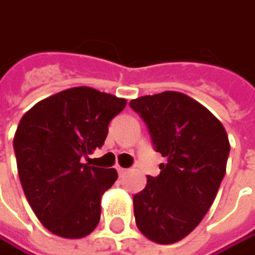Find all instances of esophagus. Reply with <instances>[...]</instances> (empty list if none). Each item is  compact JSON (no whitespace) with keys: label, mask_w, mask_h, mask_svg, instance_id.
<instances>
[{"label":"esophagus","mask_w":255,"mask_h":255,"mask_svg":"<svg viewBox=\"0 0 255 255\" xmlns=\"http://www.w3.org/2000/svg\"><path fill=\"white\" fill-rule=\"evenodd\" d=\"M117 170H118V174H120V176H124V174L127 173V169H124V167H120V166L117 167Z\"/></svg>","instance_id":"obj_1"}]
</instances>
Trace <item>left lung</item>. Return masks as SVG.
<instances>
[{
  "instance_id": "obj_1",
  "label": "left lung",
  "mask_w": 255,
  "mask_h": 255,
  "mask_svg": "<svg viewBox=\"0 0 255 255\" xmlns=\"http://www.w3.org/2000/svg\"><path fill=\"white\" fill-rule=\"evenodd\" d=\"M150 129L156 151L167 158L157 177L134 195V217L144 237L173 244L193 231L215 201L225 176L230 140L202 104L166 91L129 101Z\"/></svg>"
}]
</instances>
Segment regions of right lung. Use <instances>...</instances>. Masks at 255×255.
Listing matches in <instances>:
<instances>
[{"instance_id":"obj_1","label":"right lung","mask_w":255,"mask_h":255,"mask_svg":"<svg viewBox=\"0 0 255 255\" xmlns=\"http://www.w3.org/2000/svg\"><path fill=\"white\" fill-rule=\"evenodd\" d=\"M127 99L89 86L44 98L20 120L14 151L24 195L44 228L83 238L101 219V198L118 177L81 158L104 145L108 124Z\"/></svg>"}]
</instances>
